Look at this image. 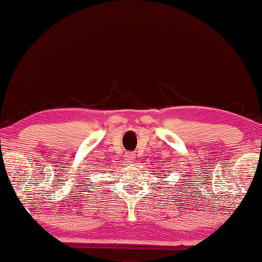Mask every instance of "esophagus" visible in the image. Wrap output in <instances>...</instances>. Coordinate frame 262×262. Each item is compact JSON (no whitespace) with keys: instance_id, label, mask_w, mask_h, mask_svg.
I'll use <instances>...</instances> for the list:
<instances>
[{"instance_id":"esophagus-1","label":"esophagus","mask_w":262,"mask_h":262,"mask_svg":"<svg viewBox=\"0 0 262 262\" xmlns=\"http://www.w3.org/2000/svg\"><path fill=\"white\" fill-rule=\"evenodd\" d=\"M126 160L132 163V162L135 160V154L134 152H127L126 154Z\"/></svg>"}]
</instances>
